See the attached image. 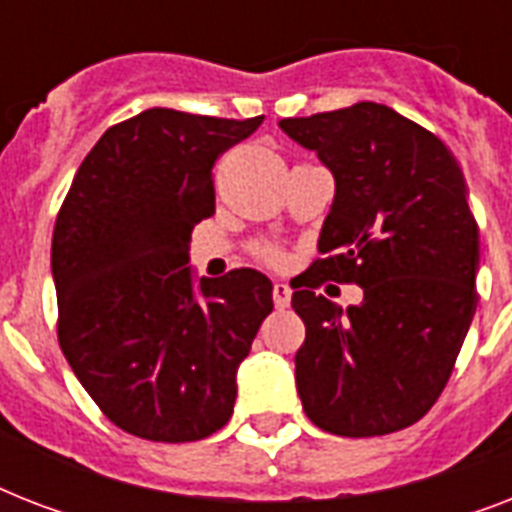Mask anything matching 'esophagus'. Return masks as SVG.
<instances>
[{
    "label": "esophagus",
    "instance_id": "obj_1",
    "mask_svg": "<svg viewBox=\"0 0 512 512\" xmlns=\"http://www.w3.org/2000/svg\"><path fill=\"white\" fill-rule=\"evenodd\" d=\"M289 300H292V287L284 284V281H276V284H273V305H276V308H287Z\"/></svg>",
    "mask_w": 512,
    "mask_h": 512
}]
</instances>
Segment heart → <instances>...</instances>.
Returning a JSON list of instances; mask_svg holds the SVG:
<instances>
[{
  "instance_id": "1",
  "label": "heart",
  "mask_w": 512,
  "mask_h": 512,
  "mask_svg": "<svg viewBox=\"0 0 512 512\" xmlns=\"http://www.w3.org/2000/svg\"><path fill=\"white\" fill-rule=\"evenodd\" d=\"M257 255L265 257V260H276V257H279V252H276L273 247H257Z\"/></svg>"
}]
</instances>
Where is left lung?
<instances>
[{
    "mask_svg": "<svg viewBox=\"0 0 512 512\" xmlns=\"http://www.w3.org/2000/svg\"><path fill=\"white\" fill-rule=\"evenodd\" d=\"M335 177L308 284L297 393L313 425L348 438L385 436L441 396L476 313L478 225L460 164L441 140L380 103L281 119ZM353 280L365 300L337 309L312 289Z\"/></svg>",
    "mask_w": 512,
    "mask_h": 512,
    "instance_id": "1",
    "label": "left lung"
}]
</instances>
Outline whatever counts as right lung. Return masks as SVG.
Returning a JSON list of instances; mask_svg holds the SVG:
<instances>
[{
  "instance_id": "1",
  "label": "right lung",
  "mask_w": 512,
  "mask_h": 512,
  "mask_svg": "<svg viewBox=\"0 0 512 512\" xmlns=\"http://www.w3.org/2000/svg\"><path fill=\"white\" fill-rule=\"evenodd\" d=\"M263 124L148 108L103 132L52 233L58 340L122 430L183 444L231 420L236 372L273 284L252 268L193 276L191 231L215 212V159Z\"/></svg>"
}]
</instances>
